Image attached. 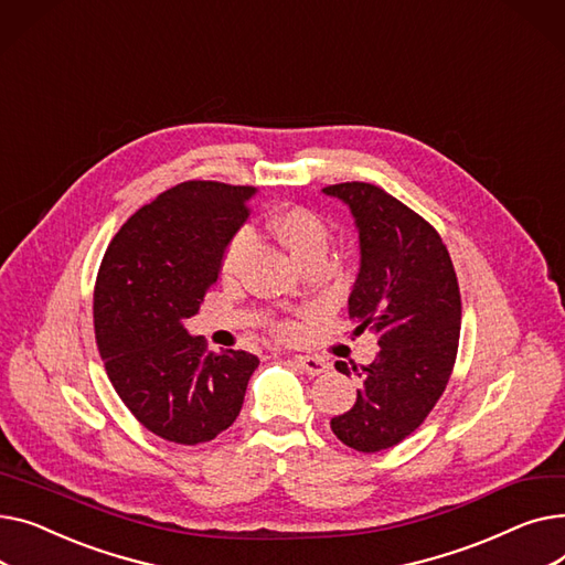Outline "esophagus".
<instances>
[{
    "instance_id": "obj_1",
    "label": "esophagus",
    "mask_w": 565,
    "mask_h": 565,
    "mask_svg": "<svg viewBox=\"0 0 565 565\" xmlns=\"http://www.w3.org/2000/svg\"><path fill=\"white\" fill-rule=\"evenodd\" d=\"M292 362L298 364L302 371H307L309 375H322V373L330 371L328 362L320 360V358H309V354H307V358H305V354H295Z\"/></svg>"
}]
</instances>
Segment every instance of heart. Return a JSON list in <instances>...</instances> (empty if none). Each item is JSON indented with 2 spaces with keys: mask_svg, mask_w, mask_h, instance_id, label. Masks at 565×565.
I'll return each mask as SVG.
<instances>
[{
  "mask_svg": "<svg viewBox=\"0 0 565 565\" xmlns=\"http://www.w3.org/2000/svg\"><path fill=\"white\" fill-rule=\"evenodd\" d=\"M267 226H270L277 241L302 265L313 256H324L332 241L330 226L324 224V220L302 205L281 207V211H277L270 217ZM249 249H252V235L247 231L235 233L222 256V275L233 277L237 270H241V265L247 258ZM275 330L281 337H292L298 332V328H295L292 322H277Z\"/></svg>",
  "mask_w": 565,
  "mask_h": 565,
  "instance_id": "heart-1",
  "label": "heart"
}]
</instances>
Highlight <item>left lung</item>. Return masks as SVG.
Returning <instances> with one entry per match:
<instances>
[{
    "instance_id": "left-lung-1",
    "label": "left lung",
    "mask_w": 565,
    "mask_h": 565,
    "mask_svg": "<svg viewBox=\"0 0 565 565\" xmlns=\"http://www.w3.org/2000/svg\"><path fill=\"white\" fill-rule=\"evenodd\" d=\"M324 194L348 203L360 231V275L348 313L354 334H377L380 352L369 366L337 362L362 377L358 403L332 419L345 447L377 454L417 430L451 377L460 339V288L439 233L371 183H339Z\"/></svg>"
}]
</instances>
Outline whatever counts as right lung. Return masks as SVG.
I'll use <instances>...</instances> for the list:
<instances>
[{"label": "right lung", "instance_id": "obj_1", "mask_svg": "<svg viewBox=\"0 0 565 565\" xmlns=\"http://www.w3.org/2000/svg\"><path fill=\"white\" fill-rule=\"evenodd\" d=\"M256 190L188 181L118 228L94 290V328L111 387L135 419L175 444L215 439L241 414L258 366L245 350L207 352L183 322L217 281Z\"/></svg>", "mask_w": 565, "mask_h": 565}]
</instances>
